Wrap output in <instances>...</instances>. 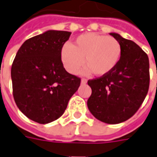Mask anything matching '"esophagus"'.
Instances as JSON below:
<instances>
[{
	"label": "esophagus",
	"mask_w": 157,
	"mask_h": 157,
	"mask_svg": "<svg viewBox=\"0 0 157 157\" xmlns=\"http://www.w3.org/2000/svg\"><path fill=\"white\" fill-rule=\"evenodd\" d=\"M86 82H87V80H86V79H85V78L82 79V84H83V85H84V84H86Z\"/></svg>",
	"instance_id": "esophagus-1"
}]
</instances>
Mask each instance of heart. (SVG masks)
<instances>
[{
  "instance_id": "heart-1",
  "label": "heart",
  "mask_w": 157,
  "mask_h": 157,
  "mask_svg": "<svg viewBox=\"0 0 157 157\" xmlns=\"http://www.w3.org/2000/svg\"><path fill=\"white\" fill-rule=\"evenodd\" d=\"M121 56V46L116 38L94 33L83 34L72 45H63L61 59L69 72L75 74L83 63L95 75H105L113 71ZM84 61H83V59Z\"/></svg>"
}]
</instances>
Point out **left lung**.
I'll return each mask as SVG.
<instances>
[{"label":"left lung","instance_id":"8db88e82","mask_svg":"<svg viewBox=\"0 0 157 157\" xmlns=\"http://www.w3.org/2000/svg\"><path fill=\"white\" fill-rule=\"evenodd\" d=\"M110 36L121 43V59L109 73L88 80L92 94L87 107L98 120L117 124L131 118L143 104L150 86V63L135 42L117 33Z\"/></svg>","mask_w":157,"mask_h":157}]
</instances>
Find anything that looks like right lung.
I'll list each match as a JSON object with an SVG mask.
<instances>
[{"label": "right lung", "instance_id": "add662e5", "mask_svg": "<svg viewBox=\"0 0 157 157\" xmlns=\"http://www.w3.org/2000/svg\"><path fill=\"white\" fill-rule=\"evenodd\" d=\"M71 34L48 30L29 38L12 64L15 103L23 114L40 124L59 119L81 84V78L68 73L61 60V50Z\"/></svg>", "mask_w": 157, "mask_h": 157}]
</instances>
